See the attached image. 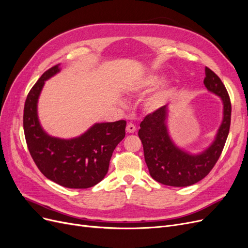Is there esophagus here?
Listing matches in <instances>:
<instances>
[{
    "label": "esophagus",
    "mask_w": 248,
    "mask_h": 248,
    "mask_svg": "<svg viewBox=\"0 0 248 248\" xmlns=\"http://www.w3.org/2000/svg\"><path fill=\"white\" fill-rule=\"evenodd\" d=\"M126 130H127V132H128V133H133L134 131H136V130H137V127H136V125H134L133 123L129 122L128 124H127V127H126Z\"/></svg>",
    "instance_id": "obj_1"
}]
</instances>
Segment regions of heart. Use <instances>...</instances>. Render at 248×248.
<instances>
[{"instance_id": "b5f03b06", "label": "heart", "mask_w": 248, "mask_h": 248, "mask_svg": "<svg viewBox=\"0 0 248 248\" xmlns=\"http://www.w3.org/2000/svg\"><path fill=\"white\" fill-rule=\"evenodd\" d=\"M162 79H163V76L160 73L149 74V76L141 78L138 82L137 88L139 90L151 89L158 85ZM172 93H174V89H172L171 86L164 85L160 87L158 90H156V91L151 95V97L148 99V106L152 108H158L163 107L164 104L169 101Z\"/></svg>"}]
</instances>
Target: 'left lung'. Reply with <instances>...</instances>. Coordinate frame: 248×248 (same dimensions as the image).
Returning a JSON list of instances; mask_svg holds the SVG:
<instances>
[{
  "mask_svg": "<svg viewBox=\"0 0 248 248\" xmlns=\"http://www.w3.org/2000/svg\"><path fill=\"white\" fill-rule=\"evenodd\" d=\"M205 73V87L222 101L223 118L213 142L204 151L190 154L175 145L167 126L168 106L147 115L140 125L139 137L149 172L161 184L185 187L201 181L215 166L227 141L232 112L230 96L221 79L211 69L206 67Z\"/></svg>",
  "mask_w": 248,
  "mask_h": 248,
  "instance_id": "obj_1",
  "label": "left lung"
}]
</instances>
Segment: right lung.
Segmentation results:
<instances>
[{
    "label": "right lung",
    "instance_id": "1",
    "mask_svg": "<svg viewBox=\"0 0 248 248\" xmlns=\"http://www.w3.org/2000/svg\"><path fill=\"white\" fill-rule=\"evenodd\" d=\"M59 71L60 64L51 67L30 90L24 108L26 141L37 168L47 179L68 188H89L106 177L112 152L125 137L126 121L96 123L70 140L48 136L40 125L37 103L44 82Z\"/></svg>",
    "mask_w": 248,
    "mask_h": 248
}]
</instances>
